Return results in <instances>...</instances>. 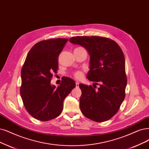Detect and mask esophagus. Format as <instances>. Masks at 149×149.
I'll list each match as a JSON object with an SVG mask.
<instances>
[{
    "label": "esophagus",
    "instance_id": "esophagus-1",
    "mask_svg": "<svg viewBox=\"0 0 149 149\" xmlns=\"http://www.w3.org/2000/svg\"><path fill=\"white\" fill-rule=\"evenodd\" d=\"M75 85H76V87H79V83L78 81H77V82H76Z\"/></svg>",
    "mask_w": 149,
    "mask_h": 149
}]
</instances>
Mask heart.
<instances>
[{
  "mask_svg": "<svg viewBox=\"0 0 149 149\" xmlns=\"http://www.w3.org/2000/svg\"><path fill=\"white\" fill-rule=\"evenodd\" d=\"M84 76V74L81 71H77L74 73V77L77 79H81Z\"/></svg>",
  "mask_w": 149,
  "mask_h": 149,
  "instance_id": "obj_1",
  "label": "heart"
}]
</instances>
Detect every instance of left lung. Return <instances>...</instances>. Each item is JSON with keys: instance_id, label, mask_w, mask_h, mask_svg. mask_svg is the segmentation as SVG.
<instances>
[{"instance_id": "1", "label": "left lung", "mask_w": 149, "mask_h": 149, "mask_svg": "<svg viewBox=\"0 0 149 149\" xmlns=\"http://www.w3.org/2000/svg\"><path fill=\"white\" fill-rule=\"evenodd\" d=\"M70 43L84 47L90 56L87 79L100 84L97 90L91 85L79 84L81 112L96 122H105L115 115L125 97L127 84L124 54L118 44L99 36H78Z\"/></svg>"}]
</instances>
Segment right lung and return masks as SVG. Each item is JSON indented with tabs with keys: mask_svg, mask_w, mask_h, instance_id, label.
<instances>
[{
	"mask_svg": "<svg viewBox=\"0 0 149 149\" xmlns=\"http://www.w3.org/2000/svg\"><path fill=\"white\" fill-rule=\"evenodd\" d=\"M67 38L42 40L32 47L21 69L20 94L24 106L32 117L40 121L57 117L63 111V101L75 82L65 77L56 88L50 81L57 73L58 57Z\"/></svg>",
	"mask_w": 149,
	"mask_h": 149,
	"instance_id": "right-lung-1",
	"label": "right lung"
}]
</instances>
